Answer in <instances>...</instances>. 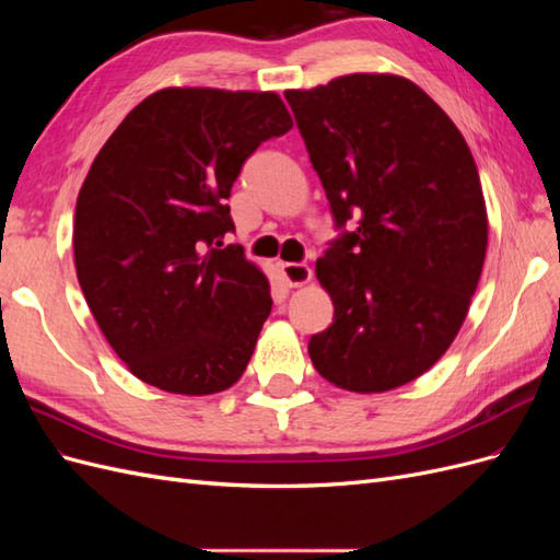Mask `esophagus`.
<instances>
[{"instance_id":"34e87169","label":"esophagus","mask_w":560,"mask_h":560,"mask_svg":"<svg viewBox=\"0 0 560 560\" xmlns=\"http://www.w3.org/2000/svg\"><path fill=\"white\" fill-rule=\"evenodd\" d=\"M280 273L290 287H301L311 280L313 270L306 264H280Z\"/></svg>"}]
</instances>
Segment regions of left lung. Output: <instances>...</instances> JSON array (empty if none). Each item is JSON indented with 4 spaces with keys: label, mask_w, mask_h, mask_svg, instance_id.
<instances>
[{
    "label": "left lung",
    "mask_w": 560,
    "mask_h": 560,
    "mask_svg": "<svg viewBox=\"0 0 560 560\" xmlns=\"http://www.w3.org/2000/svg\"><path fill=\"white\" fill-rule=\"evenodd\" d=\"M284 97L341 231L315 264L334 322L308 354L329 383L385 393L425 374L467 317L488 245L477 163L404 77L348 74Z\"/></svg>",
    "instance_id": "8db88e82"
}]
</instances>
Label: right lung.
Returning <instances> with one entry per match:
<instances>
[{
	"mask_svg": "<svg viewBox=\"0 0 560 560\" xmlns=\"http://www.w3.org/2000/svg\"><path fill=\"white\" fill-rule=\"evenodd\" d=\"M292 128L276 93L163 89L100 149L77 198L81 292L114 352L175 395L231 387L270 315L266 276L226 245L243 163Z\"/></svg>",
	"mask_w": 560,
	"mask_h": 560,
	"instance_id": "add662e5",
	"label": "right lung"
}]
</instances>
